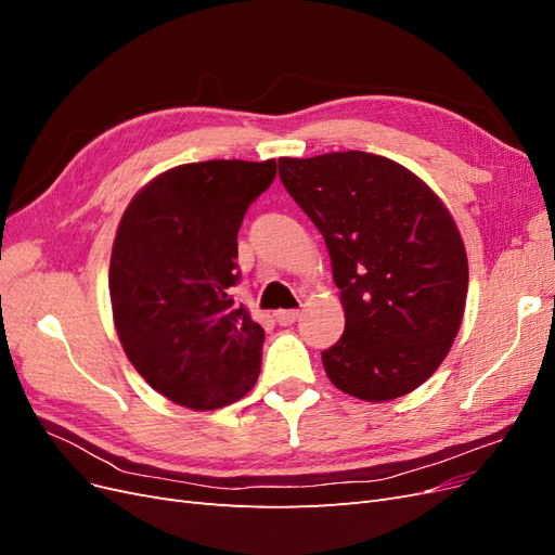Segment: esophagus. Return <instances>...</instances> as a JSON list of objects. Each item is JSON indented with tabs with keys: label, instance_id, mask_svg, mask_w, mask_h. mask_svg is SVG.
Wrapping results in <instances>:
<instances>
[{
	"label": "esophagus",
	"instance_id": "1",
	"mask_svg": "<svg viewBox=\"0 0 555 555\" xmlns=\"http://www.w3.org/2000/svg\"><path fill=\"white\" fill-rule=\"evenodd\" d=\"M298 314H300L298 310H278V312H275V319H278V324L289 326V324L296 322Z\"/></svg>",
	"mask_w": 555,
	"mask_h": 555
}]
</instances>
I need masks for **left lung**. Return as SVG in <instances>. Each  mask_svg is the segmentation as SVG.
Instances as JSON below:
<instances>
[{"label": "left lung", "mask_w": 555, "mask_h": 555, "mask_svg": "<svg viewBox=\"0 0 555 555\" xmlns=\"http://www.w3.org/2000/svg\"><path fill=\"white\" fill-rule=\"evenodd\" d=\"M280 180L322 231L345 308L322 351L340 391L393 400L424 384L456 338L467 257L449 210L405 166L349 150L280 159Z\"/></svg>", "instance_id": "8db88e82"}]
</instances>
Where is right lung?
<instances>
[{"instance_id": "add662e5", "label": "right lung", "mask_w": 555, "mask_h": 555, "mask_svg": "<svg viewBox=\"0 0 555 555\" xmlns=\"http://www.w3.org/2000/svg\"><path fill=\"white\" fill-rule=\"evenodd\" d=\"M275 173V159L182 164L122 215L108 271L115 328L141 377L178 405L224 408L259 377L266 335L231 287L243 217Z\"/></svg>"}]
</instances>
